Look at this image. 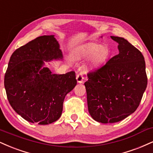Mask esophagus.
I'll use <instances>...</instances> for the list:
<instances>
[{"mask_svg": "<svg viewBox=\"0 0 153 153\" xmlns=\"http://www.w3.org/2000/svg\"><path fill=\"white\" fill-rule=\"evenodd\" d=\"M76 80H77V82H78V83H82V82H83L84 77H83V75H82V73H79V74L76 75Z\"/></svg>", "mask_w": 153, "mask_h": 153, "instance_id": "obj_1", "label": "esophagus"}]
</instances>
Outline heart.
<instances>
[{
	"label": "heart",
	"mask_w": 153,
	"mask_h": 153,
	"mask_svg": "<svg viewBox=\"0 0 153 153\" xmlns=\"http://www.w3.org/2000/svg\"><path fill=\"white\" fill-rule=\"evenodd\" d=\"M92 55H94L92 60V64L94 66H98L105 62L110 56V51L106 46L101 45L100 44L92 43L88 45L82 52L77 54L75 58L82 59Z\"/></svg>",
	"instance_id": "heart-1"
}]
</instances>
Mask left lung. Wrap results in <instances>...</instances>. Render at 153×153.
<instances>
[{"instance_id":"8db88e82","label":"left lung","mask_w":153,"mask_h":153,"mask_svg":"<svg viewBox=\"0 0 153 153\" xmlns=\"http://www.w3.org/2000/svg\"><path fill=\"white\" fill-rule=\"evenodd\" d=\"M110 38L118 43L119 54L103 67L88 73L84 83L90 115L101 123L119 122L133 113L148 84L140 51L125 38Z\"/></svg>"}]
</instances>
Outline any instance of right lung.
Returning <instances> with one entry per match:
<instances>
[{
	"label": "right lung",
	"mask_w": 153,
	"mask_h": 153,
	"mask_svg": "<svg viewBox=\"0 0 153 153\" xmlns=\"http://www.w3.org/2000/svg\"><path fill=\"white\" fill-rule=\"evenodd\" d=\"M62 59L53 35L38 37L12 54L5 89L13 109L25 120L48 125L61 116L65 95L77 85L75 72L56 74L45 65Z\"/></svg>",
	"instance_id": "right-lung-1"
}]
</instances>
